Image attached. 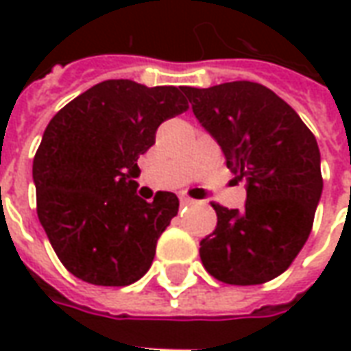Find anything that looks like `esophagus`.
<instances>
[{
  "label": "esophagus",
  "instance_id": "1",
  "mask_svg": "<svg viewBox=\"0 0 351 351\" xmlns=\"http://www.w3.org/2000/svg\"><path fill=\"white\" fill-rule=\"evenodd\" d=\"M180 203L186 206H191V205H197V201L195 199H191V197H180Z\"/></svg>",
  "mask_w": 351,
  "mask_h": 351
}]
</instances>
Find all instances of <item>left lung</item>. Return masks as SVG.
I'll list each match as a JSON object with an SVG mask.
<instances>
[{"mask_svg":"<svg viewBox=\"0 0 351 351\" xmlns=\"http://www.w3.org/2000/svg\"><path fill=\"white\" fill-rule=\"evenodd\" d=\"M184 93L235 178H246L243 210L213 203L218 223L201 241L203 267L223 284H265L293 263L312 231L324 190L316 137L286 101L258 82Z\"/></svg>","mask_w":351,"mask_h":351,"instance_id":"obj_1","label":"left lung"}]
</instances>
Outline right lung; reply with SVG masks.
<instances>
[{
  "label": "right lung",
  "mask_w": 351,
  "mask_h": 351,
  "mask_svg": "<svg viewBox=\"0 0 351 351\" xmlns=\"http://www.w3.org/2000/svg\"><path fill=\"white\" fill-rule=\"evenodd\" d=\"M184 86L105 80L58 110L34 158L37 216L58 259L93 286L143 278L178 197H138L137 160L161 122L188 110Z\"/></svg>",
  "instance_id": "obj_1"
}]
</instances>
